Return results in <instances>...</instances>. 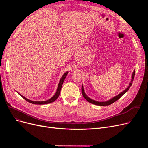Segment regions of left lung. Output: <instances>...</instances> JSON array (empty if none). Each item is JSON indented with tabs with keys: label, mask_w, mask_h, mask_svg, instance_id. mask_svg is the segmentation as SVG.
<instances>
[{
	"label": "left lung",
	"mask_w": 148,
	"mask_h": 148,
	"mask_svg": "<svg viewBox=\"0 0 148 148\" xmlns=\"http://www.w3.org/2000/svg\"><path fill=\"white\" fill-rule=\"evenodd\" d=\"M134 75H135V71H134V72L133 73V74H132V80H131V83H130V85L125 90H123L122 92H121V94H119V95H118L117 96H116L114 97H113V98L110 99V100L107 101H105V102H98V101H95V100H93L92 99H90V98H89L86 95V94L84 93V89H83V86H82V95L83 96V97L86 99L88 102H89L90 103H92V104H95V105H98V106H108V105H110L113 103H114L115 101H116L118 99H119L125 93H126L130 89V88L131 87V86L132 85V84H133V81L134 80Z\"/></svg>",
	"instance_id": "8db88e82"
}]
</instances>
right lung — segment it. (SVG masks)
<instances>
[{
  "instance_id": "add662e5",
  "label": "right lung",
  "mask_w": 148,
  "mask_h": 148,
  "mask_svg": "<svg viewBox=\"0 0 148 148\" xmlns=\"http://www.w3.org/2000/svg\"><path fill=\"white\" fill-rule=\"evenodd\" d=\"M68 74V72H66L64 75L62 77V78L60 79V82H59V83L58 84V89H57V91L56 92V94H54V95L50 99H49V100H47V101H31L30 99H28L27 98L24 97L23 96H22L21 95H20L21 97H23V98H24L25 100H26L27 101H28L29 103H32V104H49V103H53L54 102V101H55L58 98V97L59 96V94H60V90H61V88H62V84H63L66 77Z\"/></svg>"
}]
</instances>
